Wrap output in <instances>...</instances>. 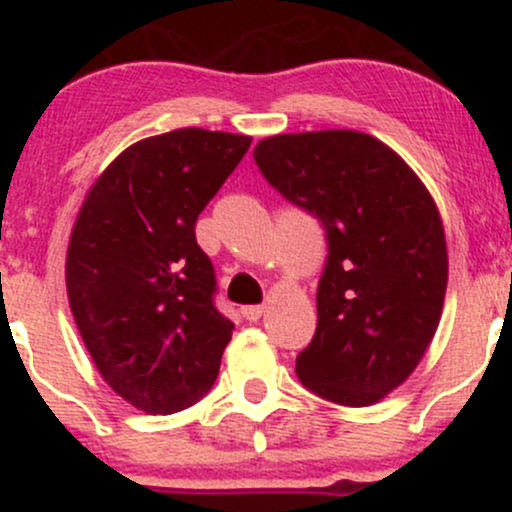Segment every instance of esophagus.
<instances>
[{
  "label": "esophagus",
  "mask_w": 512,
  "mask_h": 512,
  "mask_svg": "<svg viewBox=\"0 0 512 512\" xmlns=\"http://www.w3.org/2000/svg\"><path fill=\"white\" fill-rule=\"evenodd\" d=\"M240 313H243L245 320L257 322L262 317V313H264V305H245V308L240 310Z\"/></svg>",
  "instance_id": "1"
}]
</instances>
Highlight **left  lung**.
Here are the masks:
<instances>
[{
    "mask_svg": "<svg viewBox=\"0 0 512 512\" xmlns=\"http://www.w3.org/2000/svg\"><path fill=\"white\" fill-rule=\"evenodd\" d=\"M264 180L325 228L315 337L298 380L327 402L368 407L419 366L443 313L448 250L424 182L354 129L276 134L252 151Z\"/></svg>",
    "mask_w": 512,
    "mask_h": 512,
    "instance_id": "1",
    "label": "left lung"
}]
</instances>
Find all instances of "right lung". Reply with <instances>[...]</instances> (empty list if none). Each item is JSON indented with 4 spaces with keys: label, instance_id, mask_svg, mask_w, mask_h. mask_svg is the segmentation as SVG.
I'll return each mask as SVG.
<instances>
[{
    "label": "right lung",
    "instance_id": "obj_1",
    "mask_svg": "<svg viewBox=\"0 0 512 512\" xmlns=\"http://www.w3.org/2000/svg\"><path fill=\"white\" fill-rule=\"evenodd\" d=\"M250 137L185 127L142 139L103 170L76 216L69 305L103 380L146 414L192 407L214 385L233 322L195 223Z\"/></svg>",
    "mask_w": 512,
    "mask_h": 512
}]
</instances>
